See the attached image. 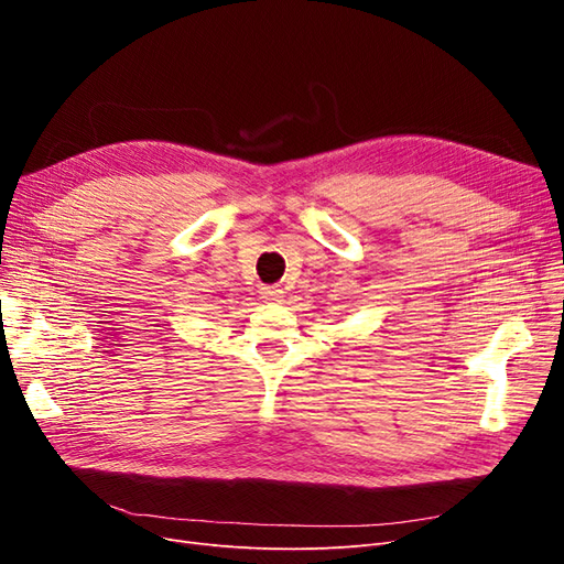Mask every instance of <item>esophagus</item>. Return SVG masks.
Masks as SVG:
<instances>
[{"instance_id": "1", "label": "esophagus", "mask_w": 564, "mask_h": 564, "mask_svg": "<svg viewBox=\"0 0 564 564\" xmlns=\"http://www.w3.org/2000/svg\"><path fill=\"white\" fill-rule=\"evenodd\" d=\"M261 296L265 301H270V303H280L284 299V292H282V289H278V286H263L261 289Z\"/></svg>"}]
</instances>
